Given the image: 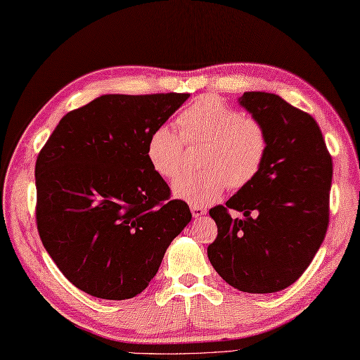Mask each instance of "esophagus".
<instances>
[{
  "instance_id": "34e87169",
  "label": "esophagus",
  "mask_w": 360,
  "mask_h": 360,
  "mask_svg": "<svg viewBox=\"0 0 360 360\" xmlns=\"http://www.w3.org/2000/svg\"><path fill=\"white\" fill-rule=\"evenodd\" d=\"M207 211L208 210L205 207H195V205H194V207H191V212H193L194 217H202V216L207 214Z\"/></svg>"
}]
</instances>
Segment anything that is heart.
Instances as JSON below:
<instances>
[{
    "label": "heart",
    "instance_id": "1",
    "mask_svg": "<svg viewBox=\"0 0 360 360\" xmlns=\"http://www.w3.org/2000/svg\"><path fill=\"white\" fill-rule=\"evenodd\" d=\"M180 135L167 126L150 131L146 146L152 169L172 179L181 169L183 143L205 144L200 172L181 174L172 183V194L195 207L210 205L222 195L226 185L242 188L259 172L267 153L262 124L242 115L214 94H203L179 116Z\"/></svg>",
    "mask_w": 360,
    "mask_h": 360
}]
</instances>
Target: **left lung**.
Returning <instances> with one entry per match:
<instances>
[{
	"label": "left lung",
	"instance_id": "1",
	"mask_svg": "<svg viewBox=\"0 0 360 360\" xmlns=\"http://www.w3.org/2000/svg\"><path fill=\"white\" fill-rule=\"evenodd\" d=\"M238 101L262 124L267 153L248 185L210 210L217 238L208 259L234 289L274 293L303 275L325 239L333 158L309 113L274 93L247 91Z\"/></svg>",
	"mask_w": 360,
	"mask_h": 360
}]
</instances>
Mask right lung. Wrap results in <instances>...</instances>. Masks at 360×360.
Segmentation results:
<instances>
[{
    "label": "right lung",
    "mask_w": 360,
    "mask_h": 360,
    "mask_svg": "<svg viewBox=\"0 0 360 360\" xmlns=\"http://www.w3.org/2000/svg\"><path fill=\"white\" fill-rule=\"evenodd\" d=\"M188 93L104 94L67 113L35 163L37 229L46 252L88 295L134 298L191 222L188 203L146 155L153 129Z\"/></svg>",
    "instance_id": "obj_1"
}]
</instances>
